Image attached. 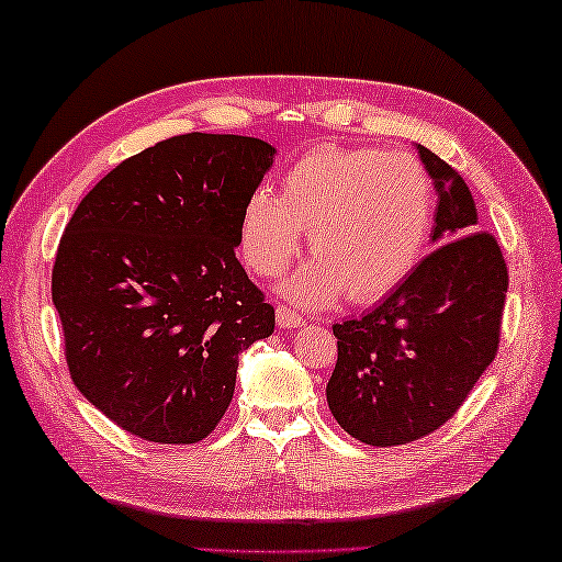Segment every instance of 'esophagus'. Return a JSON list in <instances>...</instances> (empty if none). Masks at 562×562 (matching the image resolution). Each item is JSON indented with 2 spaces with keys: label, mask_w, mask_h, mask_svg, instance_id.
Here are the masks:
<instances>
[{
  "label": "esophagus",
  "mask_w": 562,
  "mask_h": 562,
  "mask_svg": "<svg viewBox=\"0 0 562 562\" xmlns=\"http://www.w3.org/2000/svg\"><path fill=\"white\" fill-rule=\"evenodd\" d=\"M276 323H279L281 328H299L303 326V316L281 303V306H276Z\"/></svg>",
  "instance_id": "obj_1"
}]
</instances>
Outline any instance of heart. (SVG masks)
Listing matches in <instances>:
<instances>
[{"mask_svg": "<svg viewBox=\"0 0 562 562\" xmlns=\"http://www.w3.org/2000/svg\"><path fill=\"white\" fill-rule=\"evenodd\" d=\"M435 220V187L415 155L372 147H316L281 177V190L244 202L239 246L254 273H281L301 251L316 261L283 283L306 306L346 291L368 303L387 296L415 269Z\"/></svg>", "mask_w": 562, "mask_h": 562, "instance_id": "b5f03b06", "label": "heart"}]
</instances>
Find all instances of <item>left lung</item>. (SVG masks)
Instances as JSON below:
<instances>
[{
	"mask_svg": "<svg viewBox=\"0 0 562 562\" xmlns=\"http://www.w3.org/2000/svg\"><path fill=\"white\" fill-rule=\"evenodd\" d=\"M437 187L435 251L375 311L333 323L338 362L326 397L350 437L370 447L422 439L457 415L501 340L508 266L479 229L454 167L417 145Z\"/></svg>",
	"mask_w": 562,
	"mask_h": 562,
	"instance_id": "obj_1",
	"label": "left lung"
}]
</instances>
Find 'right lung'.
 <instances>
[{"instance_id": "1", "label": "right lung", "mask_w": 562, "mask_h": 562, "mask_svg": "<svg viewBox=\"0 0 562 562\" xmlns=\"http://www.w3.org/2000/svg\"><path fill=\"white\" fill-rule=\"evenodd\" d=\"M273 153L259 137H167L113 167L66 224L52 271L66 366L135 437L204 439L239 352L273 333V306L236 259L244 202Z\"/></svg>"}]
</instances>
